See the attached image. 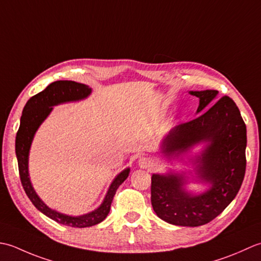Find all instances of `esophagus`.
I'll return each instance as SVG.
<instances>
[{"mask_svg": "<svg viewBox=\"0 0 261 261\" xmlns=\"http://www.w3.org/2000/svg\"><path fill=\"white\" fill-rule=\"evenodd\" d=\"M138 163H140L141 168H145V169H150L154 166V161L153 159L151 158H147V156H143L140 159V161H138Z\"/></svg>", "mask_w": 261, "mask_h": 261, "instance_id": "esophagus-1", "label": "esophagus"}]
</instances>
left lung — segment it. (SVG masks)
Segmentation results:
<instances>
[{
    "label": "left lung",
    "instance_id": "left-lung-1",
    "mask_svg": "<svg viewBox=\"0 0 261 261\" xmlns=\"http://www.w3.org/2000/svg\"><path fill=\"white\" fill-rule=\"evenodd\" d=\"M199 98L197 118L175 126L164 138V156L179 155L200 142L210 144L197 156V173L212 187L191 196L179 174H153L151 203L161 220L179 226H200L219 216L236 198L246 173L247 127L234 101L216 90L191 91Z\"/></svg>",
    "mask_w": 261,
    "mask_h": 261
}]
</instances>
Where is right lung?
Wrapping results in <instances>:
<instances>
[{
  "label": "right lung",
  "mask_w": 261,
  "mask_h": 261,
  "mask_svg": "<svg viewBox=\"0 0 261 261\" xmlns=\"http://www.w3.org/2000/svg\"><path fill=\"white\" fill-rule=\"evenodd\" d=\"M90 93H91V89L82 83L74 81H56L50 83L44 91L31 97L28 102L25 103L20 119V127L17 133V137H15V154H17L18 159L20 180L27 196L36 208L40 211L42 214L48 216L49 219L60 223V224L71 227H88L102 222L109 214L110 206L117 189L128 177L129 169L124 170L115 178L113 184L110 185L107 195H106L103 203L101 204L99 208L89 213V214L75 217L61 214V213L50 210L48 206L42 203L30 182L28 173V156L35 133L46 117L49 115L53 106L68 102V101L81 100L87 98Z\"/></svg>",
  "instance_id": "1"
}]
</instances>
